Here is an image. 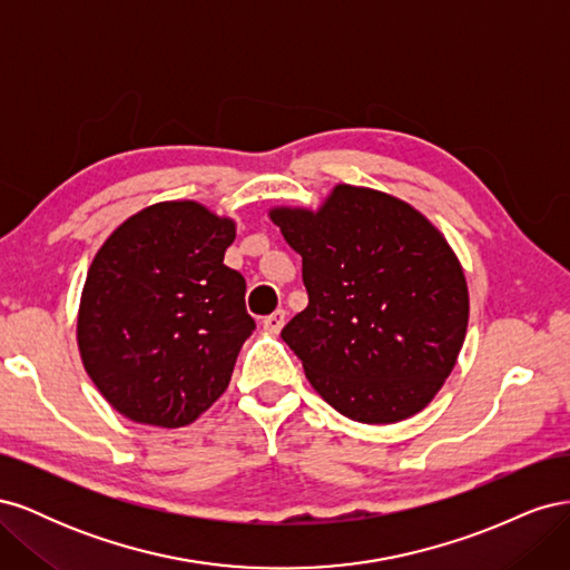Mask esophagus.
Returning <instances> with one entry per match:
<instances>
[{"label": "esophagus", "instance_id": "obj_1", "mask_svg": "<svg viewBox=\"0 0 570 570\" xmlns=\"http://www.w3.org/2000/svg\"><path fill=\"white\" fill-rule=\"evenodd\" d=\"M285 318H287V314L283 312V308H278V312H273L271 316L264 318V327L268 333H281L283 325H285Z\"/></svg>", "mask_w": 570, "mask_h": 570}]
</instances>
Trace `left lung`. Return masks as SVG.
Wrapping results in <instances>:
<instances>
[{
  "instance_id": "obj_1",
  "label": "left lung",
  "mask_w": 570,
  "mask_h": 570,
  "mask_svg": "<svg viewBox=\"0 0 570 570\" xmlns=\"http://www.w3.org/2000/svg\"><path fill=\"white\" fill-rule=\"evenodd\" d=\"M302 256L308 306L281 337L308 383L342 416L396 423L452 373L469 325V289L440 230L409 204L337 185L321 212L273 209Z\"/></svg>"
}]
</instances>
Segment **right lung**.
<instances>
[{
	"mask_svg": "<svg viewBox=\"0 0 570 570\" xmlns=\"http://www.w3.org/2000/svg\"><path fill=\"white\" fill-rule=\"evenodd\" d=\"M235 223L161 202L118 226L88 271L78 347L105 400L135 423L180 428L226 392L256 327L223 264Z\"/></svg>",
	"mask_w": 570,
	"mask_h": 570,
	"instance_id": "add662e5",
	"label": "right lung"
}]
</instances>
